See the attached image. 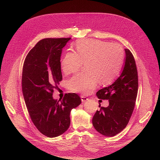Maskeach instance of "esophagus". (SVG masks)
<instances>
[{"label": "esophagus", "mask_w": 160, "mask_h": 160, "mask_svg": "<svg viewBox=\"0 0 160 160\" xmlns=\"http://www.w3.org/2000/svg\"><path fill=\"white\" fill-rule=\"evenodd\" d=\"M81 101H82V102H85L89 100V98H87V97H84V96H82V95L81 96Z\"/></svg>", "instance_id": "esophagus-1"}]
</instances>
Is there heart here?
Returning <instances> with one entry per match:
<instances>
[{"mask_svg":"<svg viewBox=\"0 0 160 160\" xmlns=\"http://www.w3.org/2000/svg\"><path fill=\"white\" fill-rule=\"evenodd\" d=\"M75 53L68 52L61 62V68L67 74L78 71L83 62L87 71L79 72L68 81L73 92L88 93L98 81L103 84L113 81L119 73L124 60V50L118 44L97 39H82L74 46Z\"/></svg>","mask_w":160,"mask_h":160,"instance_id":"obj_1","label":"heart"}]
</instances>
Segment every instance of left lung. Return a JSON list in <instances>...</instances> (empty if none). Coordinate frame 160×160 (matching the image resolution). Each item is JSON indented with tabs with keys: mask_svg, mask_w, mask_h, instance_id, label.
<instances>
[{
	"mask_svg": "<svg viewBox=\"0 0 160 160\" xmlns=\"http://www.w3.org/2000/svg\"><path fill=\"white\" fill-rule=\"evenodd\" d=\"M124 65L120 76L108 87L97 92V97L108 100L107 107L97 110L92 118L94 128L103 136L113 137L127 126L132 114L138 91L136 62L129 49L125 48Z\"/></svg>",
	"mask_w": 160,
	"mask_h": 160,
	"instance_id": "obj_1",
	"label": "left lung"
}]
</instances>
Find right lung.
Masks as SVG:
<instances>
[{"instance_id": "add662e5", "label": "right lung", "mask_w": 160, "mask_h": 160, "mask_svg": "<svg viewBox=\"0 0 160 160\" xmlns=\"http://www.w3.org/2000/svg\"><path fill=\"white\" fill-rule=\"evenodd\" d=\"M71 39L41 40L29 52L23 65L22 91L28 113L39 132L50 138L67 131L71 110L81 103L75 93H66L59 100L52 96L62 80V49Z\"/></svg>"}]
</instances>
